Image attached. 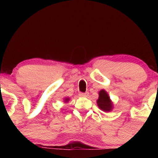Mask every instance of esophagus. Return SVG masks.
Here are the masks:
<instances>
[{
    "label": "esophagus",
    "mask_w": 158,
    "mask_h": 158,
    "mask_svg": "<svg viewBox=\"0 0 158 158\" xmlns=\"http://www.w3.org/2000/svg\"><path fill=\"white\" fill-rule=\"evenodd\" d=\"M79 96H80V97H88V92H85V93H79Z\"/></svg>",
    "instance_id": "34e87169"
}]
</instances>
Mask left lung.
<instances>
[{
  "label": "left lung",
  "mask_w": 158,
  "mask_h": 158,
  "mask_svg": "<svg viewBox=\"0 0 158 158\" xmlns=\"http://www.w3.org/2000/svg\"><path fill=\"white\" fill-rule=\"evenodd\" d=\"M97 102L99 108L103 111L109 112L113 108V103L105 90H101L99 92V99H97Z\"/></svg>",
  "instance_id": "left-lung-1"
}]
</instances>
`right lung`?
Masks as SVG:
<instances>
[{"label":"right lung","instance_id":"1","mask_svg":"<svg viewBox=\"0 0 158 158\" xmlns=\"http://www.w3.org/2000/svg\"><path fill=\"white\" fill-rule=\"evenodd\" d=\"M69 99H69V98H68V97H67V98H65V99H64V102H68V101H69Z\"/></svg>","mask_w":158,"mask_h":158}]
</instances>
